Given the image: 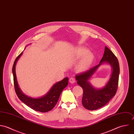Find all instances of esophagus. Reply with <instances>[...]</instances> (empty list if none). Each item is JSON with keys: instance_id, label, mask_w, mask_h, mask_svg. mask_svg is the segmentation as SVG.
Here are the masks:
<instances>
[{"instance_id": "1", "label": "esophagus", "mask_w": 134, "mask_h": 134, "mask_svg": "<svg viewBox=\"0 0 134 134\" xmlns=\"http://www.w3.org/2000/svg\"><path fill=\"white\" fill-rule=\"evenodd\" d=\"M69 82H70V83H71V84H74V83L75 82V80L74 78L71 77V78L70 79Z\"/></svg>"}]
</instances>
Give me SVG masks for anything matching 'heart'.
<instances>
[{
    "instance_id": "b5f03b06",
    "label": "heart",
    "mask_w": 134,
    "mask_h": 134,
    "mask_svg": "<svg viewBox=\"0 0 134 134\" xmlns=\"http://www.w3.org/2000/svg\"><path fill=\"white\" fill-rule=\"evenodd\" d=\"M75 55L76 58H81L76 65V69L79 72H85L91 66L94 61V54L89 52V50L86 48L80 47L75 50Z\"/></svg>"
}]
</instances>
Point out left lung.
Here are the masks:
<instances>
[{"label":"left lung","instance_id":"1","mask_svg":"<svg viewBox=\"0 0 134 134\" xmlns=\"http://www.w3.org/2000/svg\"><path fill=\"white\" fill-rule=\"evenodd\" d=\"M104 63L109 64L112 68L110 78L103 88H94L89 81L100 65ZM119 74L120 66L118 60L114 53L105 46L104 54L98 65L75 76L77 84L83 89L82 104L84 107L89 110H95L105 105L116 93Z\"/></svg>","mask_w":134,"mask_h":134}]
</instances>
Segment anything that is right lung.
I'll return each instance as SVG.
<instances>
[{
    "instance_id": "obj_1",
    "label": "right lung",
    "mask_w": 134,
    "mask_h": 134,
    "mask_svg": "<svg viewBox=\"0 0 134 134\" xmlns=\"http://www.w3.org/2000/svg\"><path fill=\"white\" fill-rule=\"evenodd\" d=\"M22 53L23 52L16 58L12 68V74L15 92L19 99L31 109L41 112H48L51 110L57 104L62 90L68 85L69 79L68 77H65L61 81L55 83L45 95L42 97L33 98L25 94L19 86L15 73V66L17 61Z\"/></svg>"
}]
</instances>
